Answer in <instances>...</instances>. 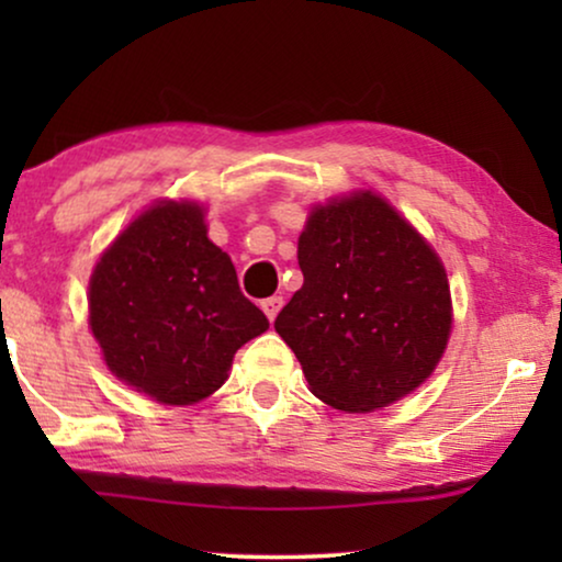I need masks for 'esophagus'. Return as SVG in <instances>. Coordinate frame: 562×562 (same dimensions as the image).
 <instances>
[{
  "label": "esophagus",
  "instance_id": "1",
  "mask_svg": "<svg viewBox=\"0 0 562 562\" xmlns=\"http://www.w3.org/2000/svg\"><path fill=\"white\" fill-rule=\"evenodd\" d=\"M281 306H283V299L281 296H268V299H263V302H260V310L266 312V317L268 319H276V314L281 312Z\"/></svg>",
  "mask_w": 562,
  "mask_h": 562
}]
</instances>
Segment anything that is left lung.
Returning a JSON list of instances; mask_svg holds the SVG:
<instances>
[{
  "label": "left lung",
  "instance_id": "obj_1",
  "mask_svg": "<svg viewBox=\"0 0 562 562\" xmlns=\"http://www.w3.org/2000/svg\"><path fill=\"white\" fill-rule=\"evenodd\" d=\"M304 286L276 317L312 394L373 412L435 371L450 335L448 276L435 250L381 196L312 212L299 237Z\"/></svg>",
  "mask_w": 562,
  "mask_h": 562
}]
</instances>
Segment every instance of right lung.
<instances>
[{"label": "right lung", "mask_w": 562, "mask_h": 562, "mask_svg": "<svg viewBox=\"0 0 562 562\" xmlns=\"http://www.w3.org/2000/svg\"><path fill=\"white\" fill-rule=\"evenodd\" d=\"M89 322L110 371L160 404L210 396L268 329L189 202L156 204L112 243L91 273Z\"/></svg>", "instance_id": "obj_1"}]
</instances>
